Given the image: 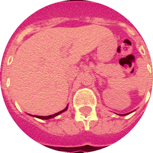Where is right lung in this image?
Instances as JSON below:
<instances>
[{
	"mask_svg": "<svg viewBox=\"0 0 153 153\" xmlns=\"http://www.w3.org/2000/svg\"><path fill=\"white\" fill-rule=\"evenodd\" d=\"M67 110V106L65 109H64L63 111H59L58 113H56V114H54V115H47V116H39V115H34L35 117H37V118H39V119H42V120H47V119H50V118H52V117H55V116H56V115H60V113L64 112L65 111H66Z\"/></svg>",
	"mask_w": 153,
	"mask_h": 153,
	"instance_id": "1",
	"label": "right lung"
}]
</instances>
